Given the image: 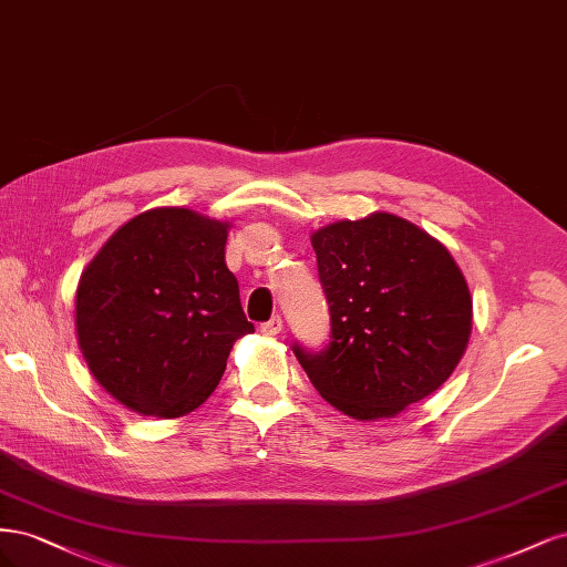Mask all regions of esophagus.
Listing matches in <instances>:
<instances>
[{"label":"esophagus","mask_w":567,"mask_h":567,"mask_svg":"<svg viewBox=\"0 0 567 567\" xmlns=\"http://www.w3.org/2000/svg\"><path fill=\"white\" fill-rule=\"evenodd\" d=\"M281 329H284L281 317H271L269 321L260 323V333H265V336H277V333H281Z\"/></svg>","instance_id":"obj_1"}]
</instances>
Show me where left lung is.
Masks as SVG:
<instances>
[{
  "label": "left lung",
  "mask_w": 567,
  "mask_h": 567,
  "mask_svg": "<svg viewBox=\"0 0 567 567\" xmlns=\"http://www.w3.org/2000/svg\"><path fill=\"white\" fill-rule=\"evenodd\" d=\"M331 312L321 350L293 352L321 398L359 421L435 392L466 352L473 300L450 250L411 221L373 213L312 234Z\"/></svg>",
  "instance_id": "obj_1"
}]
</instances>
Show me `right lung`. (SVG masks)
Segmentation results:
<instances>
[{
    "mask_svg": "<svg viewBox=\"0 0 567 567\" xmlns=\"http://www.w3.org/2000/svg\"><path fill=\"white\" fill-rule=\"evenodd\" d=\"M227 227L186 208L146 210L82 271L80 350L120 404L188 414L217 388L234 342L255 331L225 265Z\"/></svg>",
    "mask_w": 567,
    "mask_h": 567,
    "instance_id": "add662e5",
    "label": "right lung"
}]
</instances>
